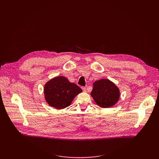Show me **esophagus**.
Listing matches in <instances>:
<instances>
[{
  "instance_id": "esophagus-1",
  "label": "esophagus",
  "mask_w": 159,
  "mask_h": 159,
  "mask_svg": "<svg viewBox=\"0 0 159 159\" xmlns=\"http://www.w3.org/2000/svg\"><path fill=\"white\" fill-rule=\"evenodd\" d=\"M81 88H82V90H83V91H84V92H85V91H86V88H85V87H81Z\"/></svg>"
}]
</instances>
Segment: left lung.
Listing matches in <instances>:
<instances>
[{
	"label": "left lung",
	"mask_w": 159,
	"mask_h": 159,
	"mask_svg": "<svg viewBox=\"0 0 159 159\" xmlns=\"http://www.w3.org/2000/svg\"><path fill=\"white\" fill-rule=\"evenodd\" d=\"M90 94L99 106L105 108L114 106L120 96L118 87L106 79H100L93 83V89Z\"/></svg>",
	"instance_id": "8db88e82"
}]
</instances>
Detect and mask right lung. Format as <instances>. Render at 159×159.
<instances>
[{"instance_id": "right-lung-1", "label": "right lung", "mask_w": 159, "mask_h": 159, "mask_svg": "<svg viewBox=\"0 0 159 159\" xmlns=\"http://www.w3.org/2000/svg\"><path fill=\"white\" fill-rule=\"evenodd\" d=\"M82 91L78 85L70 82L63 76L51 79L44 87L45 100L50 106L57 109L69 106L74 98Z\"/></svg>"}]
</instances>
